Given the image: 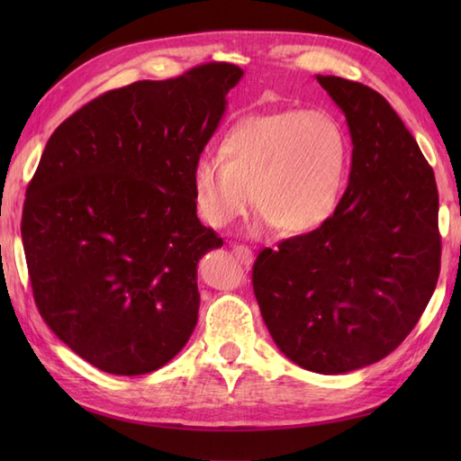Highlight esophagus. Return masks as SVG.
<instances>
[{"instance_id":"34e87169","label":"esophagus","mask_w":461,"mask_h":461,"mask_svg":"<svg viewBox=\"0 0 461 461\" xmlns=\"http://www.w3.org/2000/svg\"><path fill=\"white\" fill-rule=\"evenodd\" d=\"M231 251H233V256H236L243 263V266H251L253 263V251L248 246H233Z\"/></svg>"}]
</instances>
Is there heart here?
I'll list each match as a JSON object with an SVG mask.
<instances>
[{
  "label": "heart",
  "mask_w": 461,
  "mask_h": 461,
  "mask_svg": "<svg viewBox=\"0 0 461 461\" xmlns=\"http://www.w3.org/2000/svg\"><path fill=\"white\" fill-rule=\"evenodd\" d=\"M347 168V134L332 114L249 116L225 134L220 154L203 152L194 162V205L212 230L230 228L253 203V233L277 228L299 236L337 212Z\"/></svg>",
  "instance_id": "heart-1"
}]
</instances>
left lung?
Masks as SVG:
<instances>
[{"instance_id": "8db88e82", "label": "left lung", "mask_w": 461, "mask_h": 461, "mask_svg": "<svg viewBox=\"0 0 461 461\" xmlns=\"http://www.w3.org/2000/svg\"><path fill=\"white\" fill-rule=\"evenodd\" d=\"M317 81L347 116L348 185L321 228L259 253L253 291L283 355L342 375L388 357L422 317L442 258L438 188L384 96L342 77Z\"/></svg>"}]
</instances>
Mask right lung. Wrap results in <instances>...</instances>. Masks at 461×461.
Here are the masks:
<instances>
[{
    "mask_svg": "<svg viewBox=\"0 0 461 461\" xmlns=\"http://www.w3.org/2000/svg\"><path fill=\"white\" fill-rule=\"evenodd\" d=\"M243 71L205 63L96 96L47 140L22 240L35 305L111 375L164 366L198 322V261L223 241L198 220L192 168Z\"/></svg>",
    "mask_w": 461,
    "mask_h": 461,
    "instance_id": "1",
    "label": "right lung"
}]
</instances>
